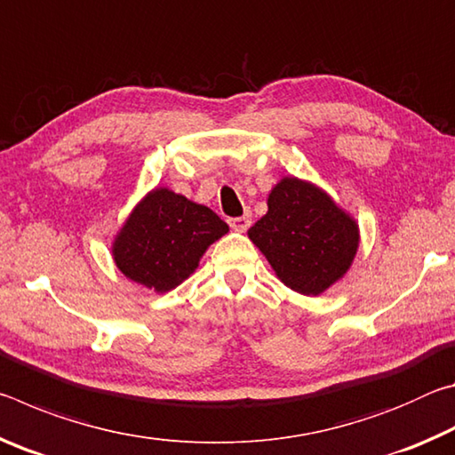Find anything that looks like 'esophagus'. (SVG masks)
Wrapping results in <instances>:
<instances>
[{"instance_id": "obj_1", "label": "esophagus", "mask_w": 455, "mask_h": 455, "mask_svg": "<svg viewBox=\"0 0 455 455\" xmlns=\"http://www.w3.org/2000/svg\"><path fill=\"white\" fill-rule=\"evenodd\" d=\"M228 225H230V228L238 230V233H244V230L251 227V217H235V219H228Z\"/></svg>"}]
</instances>
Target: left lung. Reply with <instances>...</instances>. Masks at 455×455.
<instances>
[{"instance_id":"left-lung-1","label":"left lung","mask_w":455,"mask_h":455,"mask_svg":"<svg viewBox=\"0 0 455 455\" xmlns=\"http://www.w3.org/2000/svg\"><path fill=\"white\" fill-rule=\"evenodd\" d=\"M249 238L279 279L301 295H319L347 271L359 233L325 192L309 182L283 179L268 195V212Z\"/></svg>"}]
</instances>
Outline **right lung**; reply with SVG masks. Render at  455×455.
I'll use <instances>...</instances> for the list:
<instances>
[{
	"instance_id": "1",
	"label": "right lung",
	"mask_w": 455,
	"mask_h": 455,
	"mask_svg": "<svg viewBox=\"0 0 455 455\" xmlns=\"http://www.w3.org/2000/svg\"><path fill=\"white\" fill-rule=\"evenodd\" d=\"M227 233L228 225L209 206L156 188L120 230L114 260L128 279L164 292L188 279L209 244Z\"/></svg>"
}]
</instances>
